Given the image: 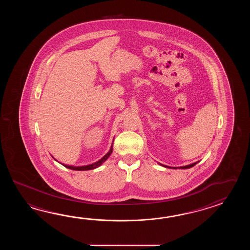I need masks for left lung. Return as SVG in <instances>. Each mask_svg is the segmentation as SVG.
Returning a JSON list of instances; mask_svg holds the SVG:
<instances>
[{"label":"left lung","instance_id":"1","mask_svg":"<svg viewBox=\"0 0 250 250\" xmlns=\"http://www.w3.org/2000/svg\"><path fill=\"white\" fill-rule=\"evenodd\" d=\"M195 165H197V163H194V164L187 165V166H181L180 168H181V169H188V168H191V167H193ZM165 167H167V166H165ZM173 169H177V168H176V167H173Z\"/></svg>","mask_w":250,"mask_h":250}]
</instances>
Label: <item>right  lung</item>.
<instances>
[{
	"instance_id": "add662e5",
	"label": "right lung",
	"mask_w": 250,
	"mask_h": 250,
	"mask_svg": "<svg viewBox=\"0 0 250 250\" xmlns=\"http://www.w3.org/2000/svg\"><path fill=\"white\" fill-rule=\"evenodd\" d=\"M112 152V146H111V149H110V151L107 153L102 159L99 160V161H97L96 162L95 164H92V165H85V166H70V165H63V166H65L66 168H68V169H70V170H93V169H96L97 167H99L102 164H104L107 159H108V157L111 155Z\"/></svg>"
}]
</instances>
